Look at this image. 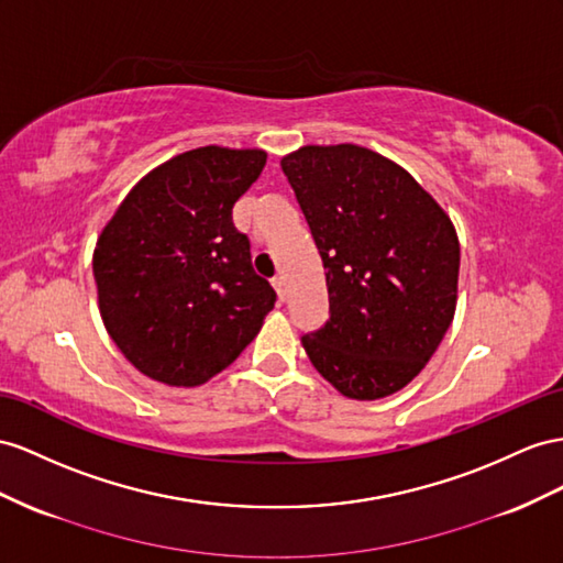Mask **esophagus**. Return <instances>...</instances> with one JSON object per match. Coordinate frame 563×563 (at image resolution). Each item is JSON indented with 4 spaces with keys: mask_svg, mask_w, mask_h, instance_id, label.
<instances>
[{
    "mask_svg": "<svg viewBox=\"0 0 563 563\" xmlns=\"http://www.w3.org/2000/svg\"><path fill=\"white\" fill-rule=\"evenodd\" d=\"M273 287H276V295H278V299H280V301H285V297H287V287H285V278H283V276H278V278H273Z\"/></svg>",
    "mask_w": 563,
    "mask_h": 563,
    "instance_id": "esophagus-1",
    "label": "esophagus"
}]
</instances>
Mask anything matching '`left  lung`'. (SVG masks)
<instances>
[{
    "instance_id": "left-lung-1",
    "label": "left lung",
    "mask_w": 563,
    "mask_h": 563,
    "mask_svg": "<svg viewBox=\"0 0 563 563\" xmlns=\"http://www.w3.org/2000/svg\"><path fill=\"white\" fill-rule=\"evenodd\" d=\"M280 166L328 285V321L301 338L305 352L344 397L395 395L454 319V223L409 170L358 144H307Z\"/></svg>"
}]
</instances>
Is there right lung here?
Masks as SVG:
<instances>
[{
  "mask_svg": "<svg viewBox=\"0 0 563 563\" xmlns=\"http://www.w3.org/2000/svg\"><path fill=\"white\" fill-rule=\"evenodd\" d=\"M264 150L197 147L150 170L97 238L92 271L111 340L144 376L205 385L240 356L276 305L252 268L235 201Z\"/></svg>",
  "mask_w": 563,
  "mask_h": 563,
  "instance_id": "right-lung-1",
  "label": "right lung"
}]
</instances>
